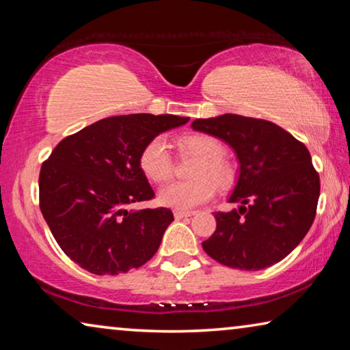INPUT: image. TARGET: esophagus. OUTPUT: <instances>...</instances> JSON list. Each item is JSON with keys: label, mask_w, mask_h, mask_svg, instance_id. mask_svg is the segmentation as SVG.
I'll return each mask as SVG.
<instances>
[{"label": "esophagus", "mask_w": 350, "mask_h": 350, "mask_svg": "<svg viewBox=\"0 0 350 350\" xmlns=\"http://www.w3.org/2000/svg\"><path fill=\"white\" fill-rule=\"evenodd\" d=\"M194 215V211H174V217L176 219H183V217H189V216H193Z\"/></svg>", "instance_id": "obj_1"}]
</instances>
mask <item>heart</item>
I'll return each mask as SVG.
<instances>
[{"mask_svg": "<svg viewBox=\"0 0 350 350\" xmlns=\"http://www.w3.org/2000/svg\"><path fill=\"white\" fill-rule=\"evenodd\" d=\"M183 152L199 157L189 182L168 183L159 191V202L174 210H191L210 200L216 194V183L228 188L234 182V170L224 157L225 148L221 140L208 134L185 135L179 142ZM139 165L142 173L154 183H163L173 176V159L165 139L154 137L144 146Z\"/></svg>", "mask_w": 350, "mask_h": 350, "instance_id": "b5f03b06", "label": "heart"}]
</instances>
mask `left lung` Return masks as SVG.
I'll use <instances>...</instances> for the list:
<instances>
[{
    "mask_svg": "<svg viewBox=\"0 0 350 350\" xmlns=\"http://www.w3.org/2000/svg\"><path fill=\"white\" fill-rule=\"evenodd\" d=\"M191 128L224 140L239 162L228 202L241 206L216 213V232L202 242L204 250L239 270L280 262L303 241L317 215L319 176L309 150L286 129L260 118L222 114L196 118Z\"/></svg>",
    "mask_w": 350,
    "mask_h": 350,
    "instance_id": "left-lung-1",
    "label": "left lung"
}]
</instances>
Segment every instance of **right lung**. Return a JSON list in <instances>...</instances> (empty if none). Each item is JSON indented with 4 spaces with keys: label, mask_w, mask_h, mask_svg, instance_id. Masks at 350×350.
Instances as JSON below:
<instances>
[{
    "label": "right lung",
    "mask_w": 350,
    "mask_h": 350,
    "mask_svg": "<svg viewBox=\"0 0 350 350\" xmlns=\"http://www.w3.org/2000/svg\"><path fill=\"white\" fill-rule=\"evenodd\" d=\"M188 117L129 114L98 120L58 144L40 171V210L66 256L94 275L150 260L174 221L168 208L128 210L154 198L139 156Z\"/></svg>",
    "instance_id": "add662e5"
}]
</instances>
